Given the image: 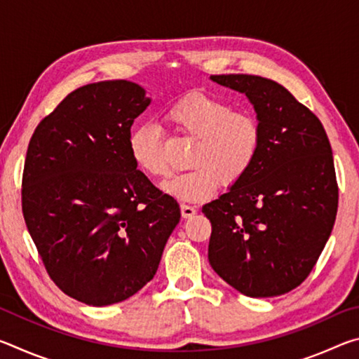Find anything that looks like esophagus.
I'll return each instance as SVG.
<instances>
[{
    "mask_svg": "<svg viewBox=\"0 0 359 359\" xmlns=\"http://www.w3.org/2000/svg\"><path fill=\"white\" fill-rule=\"evenodd\" d=\"M180 212H182V217L184 218H190L194 214H196V208L190 204H180Z\"/></svg>",
    "mask_w": 359,
    "mask_h": 359,
    "instance_id": "obj_1",
    "label": "esophagus"
}]
</instances>
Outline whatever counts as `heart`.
Instances as JSON below:
<instances>
[{"instance_id":"heart-1","label":"heart","mask_w":359,"mask_h":359,"mask_svg":"<svg viewBox=\"0 0 359 359\" xmlns=\"http://www.w3.org/2000/svg\"><path fill=\"white\" fill-rule=\"evenodd\" d=\"M165 121L180 136L194 139L188 171L172 175L163 190L182 201H201L220 184L233 187L253 168L263 144L257 115L233 111L229 102L204 93H188L165 111ZM133 163L150 179L165 177L169 168L158 126L141 123L130 133Z\"/></svg>"}]
</instances>
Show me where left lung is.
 <instances>
[{"mask_svg":"<svg viewBox=\"0 0 359 359\" xmlns=\"http://www.w3.org/2000/svg\"><path fill=\"white\" fill-rule=\"evenodd\" d=\"M210 79L245 93L263 144L245 177L203 205L212 224L209 263L242 294L280 296L311 274L336 222L330 139L317 115L280 83L250 74Z\"/></svg>","mask_w":359,"mask_h":359,"instance_id":"8db88e82","label":"left lung"}]
</instances>
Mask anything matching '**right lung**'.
<instances>
[{"instance_id":"obj_1","label":"right lung","mask_w":359,"mask_h":359,"mask_svg":"<svg viewBox=\"0 0 359 359\" xmlns=\"http://www.w3.org/2000/svg\"><path fill=\"white\" fill-rule=\"evenodd\" d=\"M149 104L135 82L83 85L29 139L23 218L48 277L88 306L121 302L147 285L180 220L177 201L128 151L133 121Z\"/></svg>"}]
</instances>
